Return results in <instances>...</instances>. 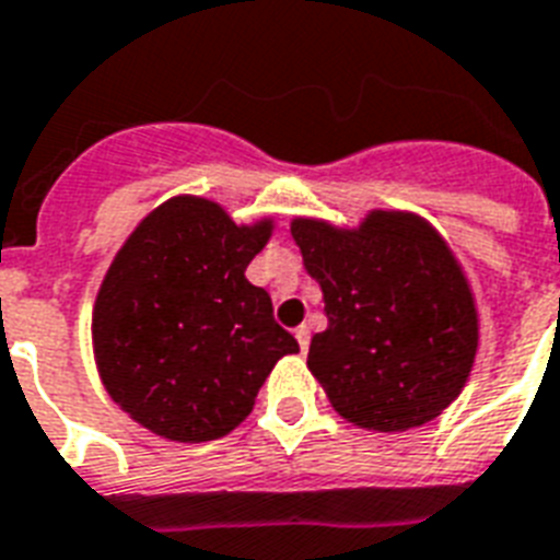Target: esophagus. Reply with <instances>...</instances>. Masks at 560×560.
Here are the masks:
<instances>
[{
  "label": "esophagus",
  "instance_id": "obj_1",
  "mask_svg": "<svg viewBox=\"0 0 560 560\" xmlns=\"http://www.w3.org/2000/svg\"><path fill=\"white\" fill-rule=\"evenodd\" d=\"M295 339H299V348H302V353H307V348H311V327L307 325L295 327Z\"/></svg>",
  "mask_w": 560,
  "mask_h": 560
}]
</instances>
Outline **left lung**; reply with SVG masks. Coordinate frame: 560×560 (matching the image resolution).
Wrapping results in <instances>:
<instances>
[{"label": "left lung", "mask_w": 560, "mask_h": 560, "mask_svg": "<svg viewBox=\"0 0 560 560\" xmlns=\"http://www.w3.org/2000/svg\"><path fill=\"white\" fill-rule=\"evenodd\" d=\"M290 233L325 295L307 368L330 406L374 431L434 420L477 351L475 299L445 241L402 212H371L353 233L295 218Z\"/></svg>", "instance_id": "1"}]
</instances>
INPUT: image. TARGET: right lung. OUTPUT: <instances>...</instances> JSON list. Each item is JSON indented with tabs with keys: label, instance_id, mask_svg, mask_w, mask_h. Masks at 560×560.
<instances>
[{
	"label": "right lung",
	"instance_id": "obj_1",
	"mask_svg": "<svg viewBox=\"0 0 560 560\" xmlns=\"http://www.w3.org/2000/svg\"><path fill=\"white\" fill-rule=\"evenodd\" d=\"M270 221L235 226L203 198H172L140 221L94 304L103 385L131 420L177 443L224 438L299 342L244 270Z\"/></svg>",
	"mask_w": 560,
	"mask_h": 560
}]
</instances>
